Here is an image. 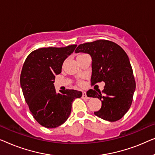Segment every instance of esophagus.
<instances>
[{"mask_svg":"<svg viewBox=\"0 0 155 155\" xmlns=\"http://www.w3.org/2000/svg\"><path fill=\"white\" fill-rule=\"evenodd\" d=\"M82 99H89V97H87V93H86L85 92H82Z\"/></svg>","mask_w":155,"mask_h":155,"instance_id":"obj_1","label":"esophagus"}]
</instances>
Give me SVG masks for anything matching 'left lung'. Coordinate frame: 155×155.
I'll return each instance as SVG.
<instances>
[{
    "mask_svg": "<svg viewBox=\"0 0 155 155\" xmlns=\"http://www.w3.org/2000/svg\"><path fill=\"white\" fill-rule=\"evenodd\" d=\"M75 53H85L92 58L91 82H104L102 92L90 90L87 97L98 98L101 107L94 114L108 121H116L130 109L135 90V81L128 55L117 44L97 40L80 44Z\"/></svg>",
    "mask_w": 155,
    "mask_h": 155,
    "instance_id": "left-lung-1",
    "label": "left lung"
}]
</instances>
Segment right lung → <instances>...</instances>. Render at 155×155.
Segmentation results:
<instances>
[{
  "mask_svg": "<svg viewBox=\"0 0 155 155\" xmlns=\"http://www.w3.org/2000/svg\"><path fill=\"white\" fill-rule=\"evenodd\" d=\"M76 46L40 48L30 53L23 64L20 75L23 95L33 117L45 128H56L66 121L74 99L82 95L74 90L56 92L54 84L63 62Z\"/></svg>",
  "mask_w": 155,
  "mask_h": 155,
  "instance_id": "right-lung-1",
  "label": "right lung"
}]
</instances>
